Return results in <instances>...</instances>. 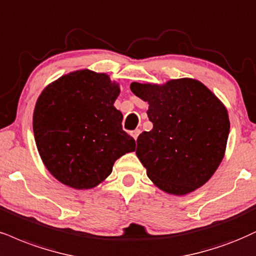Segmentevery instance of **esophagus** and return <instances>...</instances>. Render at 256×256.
Returning <instances> with one entry per match:
<instances>
[{
	"label": "esophagus",
	"instance_id": "34e87169",
	"mask_svg": "<svg viewBox=\"0 0 256 256\" xmlns=\"http://www.w3.org/2000/svg\"><path fill=\"white\" fill-rule=\"evenodd\" d=\"M138 134H140V129H135V130L132 132V136H133L135 140H136V138H138Z\"/></svg>",
	"mask_w": 256,
	"mask_h": 256
}]
</instances>
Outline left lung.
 Here are the masks:
<instances>
[{"label":"left lung","instance_id":"8db88e82","mask_svg":"<svg viewBox=\"0 0 256 256\" xmlns=\"http://www.w3.org/2000/svg\"><path fill=\"white\" fill-rule=\"evenodd\" d=\"M150 104L153 129L138 135L136 156L160 190L184 196L203 186L226 153L230 122L226 108L200 80L130 84Z\"/></svg>","mask_w":256,"mask_h":256}]
</instances>
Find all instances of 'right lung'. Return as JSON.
<instances>
[{"mask_svg": "<svg viewBox=\"0 0 256 256\" xmlns=\"http://www.w3.org/2000/svg\"><path fill=\"white\" fill-rule=\"evenodd\" d=\"M120 85L106 74L78 70L48 84L36 100L33 132L44 165L77 190L100 184L116 160L135 150L114 106Z\"/></svg>", "mask_w": 256, "mask_h": 256, "instance_id": "right-lung-1", "label": "right lung"}]
</instances>
